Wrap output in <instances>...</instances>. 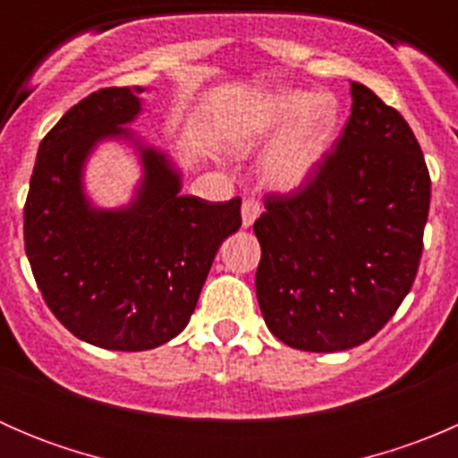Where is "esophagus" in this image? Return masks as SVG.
<instances>
[{
	"label": "esophagus",
	"instance_id": "34e87169",
	"mask_svg": "<svg viewBox=\"0 0 458 458\" xmlns=\"http://www.w3.org/2000/svg\"><path fill=\"white\" fill-rule=\"evenodd\" d=\"M261 215V206L255 199H243L242 203V224L243 228H250L257 221V216Z\"/></svg>",
	"mask_w": 458,
	"mask_h": 458
}]
</instances>
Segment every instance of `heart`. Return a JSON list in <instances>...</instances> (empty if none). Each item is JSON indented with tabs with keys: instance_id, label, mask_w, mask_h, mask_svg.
I'll return each instance as SVG.
<instances>
[{
	"instance_id": "obj_1",
	"label": "heart",
	"mask_w": 458,
	"mask_h": 458,
	"mask_svg": "<svg viewBox=\"0 0 458 458\" xmlns=\"http://www.w3.org/2000/svg\"><path fill=\"white\" fill-rule=\"evenodd\" d=\"M284 127L286 131L263 157L261 177L275 191H294L310 182L326 161L339 128V104L327 92H275L259 101L237 140L243 146H255Z\"/></svg>"
}]
</instances>
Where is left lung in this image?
I'll return each mask as SVG.
<instances>
[{
	"instance_id": "1",
	"label": "left lung",
	"mask_w": 458,
	"mask_h": 458,
	"mask_svg": "<svg viewBox=\"0 0 458 458\" xmlns=\"http://www.w3.org/2000/svg\"><path fill=\"white\" fill-rule=\"evenodd\" d=\"M352 114L315 177L267 195L257 299L285 345L339 352L372 339L417 276L429 210V173L412 128L350 81Z\"/></svg>"
}]
</instances>
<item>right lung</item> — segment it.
<instances>
[{"label":"right lung","mask_w":458,"mask_h":458,"mask_svg":"<svg viewBox=\"0 0 458 458\" xmlns=\"http://www.w3.org/2000/svg\"><path fill=\"white\" fill-rule=\"evenodd\" d=\"M146 88H101L44 137L24 206V243L37 288L55 317L86 344L152 350L191 321L221 242L242 228V199L182 195V173L131 128ZM106 139L140 152L142 182L123 208H97L83 168Z\"/></svg>","instance_id":"add662e5"}]
</instances>
